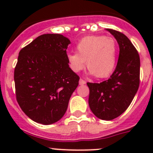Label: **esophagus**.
Returning <instances> with one entry per match:
<instances>
[{
  "mask_svg": "<svg viewBox=\"0 0 153 153\" xmlns=\"http://www.w3.org/2000/svg\"><path fill=\"white\" fill-rule=\"evenodd\" d=\"M86 84V81H84V80H83V79H80L79 80V84L80 85H84V84Z\"/></svg>",
  "mask_w": 153,
  "mask_h": 153,
  "instance_id": "34e87169",
  "label": "esophagus"
}]
</instances>
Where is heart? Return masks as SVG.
<instances>
[{"label":"heart","mask_w":153,"mask_h":153,"mask_svg":"<svg viewBox=\"0 0 153 153\" xmlns=\"http://www.w3.org/2000/svg\"><path fill=\"white\" fill-rule=\"evenodd\" d=\"M76 52L67 55L68 64L73 72L82 70L85 67V61L89 73L98 78H106L115 69L118 47L113 38L85 37L77 44Z\"/></svg>","instance_id":"heart-1"}]
</instances>
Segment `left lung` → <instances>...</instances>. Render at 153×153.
Here are the masks:
<instances>
[{
  "mask_svg": "<svg viewBox=\"0 0 153 153\" xmlns=\"http://www.w3.org/2000/svg\"><path fill=\"white\" fill-rule=\"evenodd\" d=\"M119 45L115 71L107 81L87 83L89 105L97 118L110 121L120 116L130 105L140 83V58L129 38L121 32L106 29Z\"/></svg>",
  "mask_w": 153,
  "mask_h": 153,
  "instance_id": "8db88e82",
  "label": "left lung"
}]
</instances>
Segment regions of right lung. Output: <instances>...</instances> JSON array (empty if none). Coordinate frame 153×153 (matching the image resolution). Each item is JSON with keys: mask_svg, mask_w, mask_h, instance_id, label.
Instances as JSON below:
<instances>
[{"mask_svg": "<svg viewBox=\"0 0 153 153\" xmlns=\"http://www.w3.org/2000/svg\"><path fill=\"white\" fill-rule=\"evenodd\" d=\"M70 41L60 34L40 35L19 52L14 80L16 98L32 121L49 125L65 114L79 77L69 67Z\"/></svg>", "mask_w": 153, "mask_h": 153, "instance_id": "right-lung-1", "label": "right lung"}]
</instances>
